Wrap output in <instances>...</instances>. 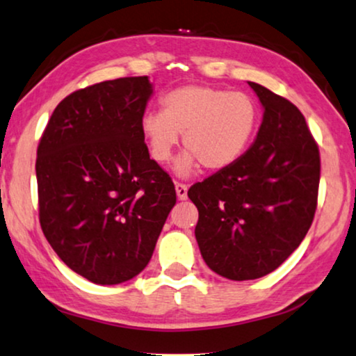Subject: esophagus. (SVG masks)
Masks as SVG:
<instances>
[{"instance_id": "esophagus-1", "label": "esophagus", "mask_w": 356, "mask_h": 356, "mask_svg": "<svg viewBox=\"0 0 356 356\" xmlns=\"http://www.w3.org/2000/svg\"><path fill=\"white\" fill-rule=\"evenodd\" d=\"M187 190L188 187L182 182H176V192H177V198L179 200H185L187 198Z\"/></svg>"}]
</instances>
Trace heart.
<instances>
[{"label": "heart", "mask_w": 356, "mask_h": 356, "mask_svg": "<svg viewBox=\"0 0 356 356\" xmlns=\"http://www.w3.org/2000/svg\"><path fill=\"white\" fill-rule=\"evenodd\" d=\"M161 114L142 119V135L153 159L168 163L179 145V134L190 152L177 163L179 174H190L198 163L224 169L245 153L259 122L254 99L243 92L211 85H182L161 97Z\"/></svg>", "instance_id": "heart-1"}]
</instances>
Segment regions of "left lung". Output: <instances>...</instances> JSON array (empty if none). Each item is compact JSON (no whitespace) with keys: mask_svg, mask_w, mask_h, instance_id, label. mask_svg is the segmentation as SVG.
Returning <instances> with one entry per match:
<instances>
[{"mask_svg":"<svg viewBox=\"0 0 356 356\" xmlns=\"http://www.w3.org/2000/svg\"><path fill=\"white\" fill-rule=\"evenodd\" d=\"M264 108L257 140L230 166L188 188L209 269L252 280L277 269L302 243L318 207L321 159L300 109L248 82Z\"/></svg>","mask_w":356,"mask_h":356,"instance_id":"1","label":"left lung"}]
</instances>
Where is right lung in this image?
<instances>
[{
    "label": "right lung",
    "mask_w": 356,
    "mask_h": 356,
    "mask_svg": "<svg viewBox=\"0 0 356 356\" xmlns=\"http://www.w3.org/2000/svg\"><path fill=\"white\" fill-rule=\"evenodd\" d=\"M152 93L147 76L76 90L40 138V226L58 257L95 284L142 273L176 204L172 179L149 159L140 129Z\"/></svg>",
    "instance_id": "add662e5"
}]
</instances>
